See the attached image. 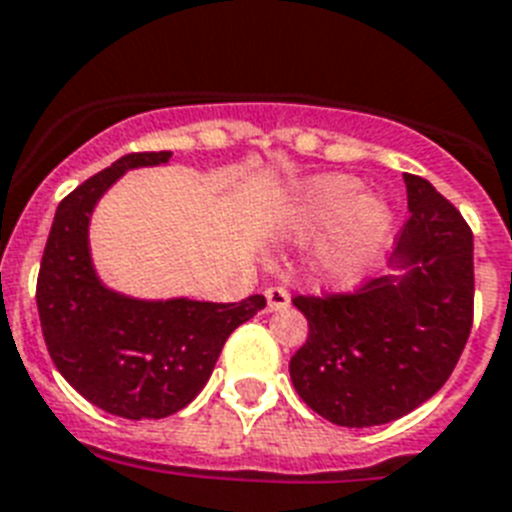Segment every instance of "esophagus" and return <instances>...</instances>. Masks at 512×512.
Masks as SVG:
<instances>
[{
    "label": "esophagus",
    "instance_id": "esophagus-1",
    "mask_svg": "<svg viewBox=\"0 0 512 512\" xmlns=\"http://www.w3.org/2000/svg\"><path fill=\"white\" fill-rule=\"evenodd\" d=\"M265 299H268L270 310H284L289 307V292H286V286H268L265 289Z\"/></svg>",
    "mask_w": 512,
    "mask_h": 512
}]
</instances>
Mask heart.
Returning a JSON list of instances; mask_svg holds the SVG:
<instances>
[{"mask_svg": "<svg viewBox=\"0 0 512 512\" xmlns=\"http://www.w3.org/2000/svg\"><path fill=\"white\" fill-rule=\"evenodd\" d=\"M360 197H363V189L357 181L347 176H328L307 191L305 207H302V220L307 226H326L331 220L350 213L344 239L334 255L336 268L347 278L371 263L373 252L392 223L389 210L381 202Z\"/></svg>", "mask_w": 512, "mask_h": 512, "instance_id": "heart-1", "label": "heart"}]
</instances>
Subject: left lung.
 <instances>
[{"label": "left lung", "instance_id": "obj_1", "mask_svg": "<svg viewBox=\"0 0 512 512\" xmlns=\"http://www.w3.org/2000/svg\"><path fill=\"white\" fill-rule=\"evenodd\" d=\"M410 218L397 234V276L355 292L297 294L307 342L289 373L307 407L347 429L397 421L452 376L473 326V234L458 207L405 173Z\"/></svg>", "mask_w": 512, "mask_h": 512}]
</instances>
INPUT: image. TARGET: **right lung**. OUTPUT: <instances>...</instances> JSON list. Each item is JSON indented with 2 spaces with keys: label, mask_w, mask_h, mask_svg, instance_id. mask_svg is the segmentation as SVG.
Listing matches in <instances>:
<instances>
[{
  "label": "right lung",
  "mask_w": 512,
  "mask_h": 512,
  "mask_svg": "<svg viewBox=\"0 0 512 512\" xmlns=\"http://www.w3.org/2000/svg\"><path fill=\"white\" fill-rule=\"evenodd\" d=\"M170 152H131L62 199L39 281L41 331L57 371L91 405L128 421L165 418L189 405L213 373L234 328L265 307L242 302H147L107 289L89 255V218L126 170L162 165Z\"/></svg>",
  "instance_id": "right-lung-1"
}]
</instances>
